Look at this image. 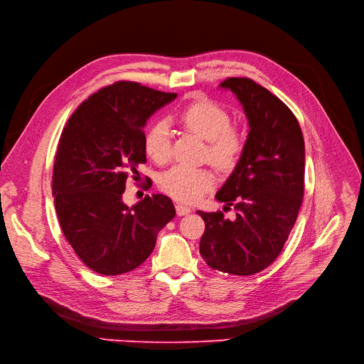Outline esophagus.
Masks as SVG:
<instances>
[{
	"label": "esophagus",
	"instance_id": "esophagus-1",
	"mask_svg": "<svg viewBox=\"0 0 364 364\" xmlns=\"http://www.w3.org/2000/svg\"><path fill=\"white\" fill-rule=\"evenodd\" d=\"M176 213H178V216H185L188 213H191V209H189V207L185 204H176Z\"/></svg>",
	"mask_w": 364,
	"mask_h": 364
}]
</instances>
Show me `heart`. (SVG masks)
<instances>
[{
	"mask_svg": "<svg viewBox=\"0 0 364 364\" xmlns=\"http://www.w3.org/2000/svg\"><path fill=\"white\" fill-rule=\"evenodd\" d=\"M186 129L207 141V157L219 168H232L246 148L243 130L231 126L230 112L210 99H197L181 114ZM144 148L155 163H166L171 154V133L166 119H159L145 134ZM216 182L215 173L207 167L173 166L160 178L166 194L183 203L200 200Z\"/></svg>",
	"mask_w": 364,
	"mask_h": 364,
	"instance_id": "1",
	"label": "heart"
}]
</instances>
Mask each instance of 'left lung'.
I'll list each match as a JSON object with an SVG mask.
<instances>
[{
  "mask_svg": "<svg viewBox=\"0 0 364 364\" xmlns=\"http://www.w3.org/2000/svg\"><path fill=\"white\" fill-rule=\"evenodd\" d=\"M249 121L246 148L216 200L232 205L235 219L222 212L197 213L205 230L200 253L213 269L252 275L269 267L283 250L296 222L305 175V145L299 123L284 103L250 78H227Z\"/></svg>",
  "mask_w": 364,
  "mask_h": 364,
  "instance_id": "1",
  "label": "left lung"
}]
</instances>
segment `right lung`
Instances as JSON below:
<instances>
[{"instance_id":"add662e5","label":"right lung","mask_w":364,"mask_h":364,"mask_svg":"<svg viewBox=\"0 0 364 364\" xmlns=\"http://www.w3.org/2000/svg\"><path fill=\"white\" fill-rule=\"evenodd\" d=\"M176 96L117 81L85 99L60 134L53 168L56 213L68 243L97 274L119 275L142 265L176 215L163 194L132 207L123 203L127 178L146 163V119Z\"/></svg>"}]
</instances>
